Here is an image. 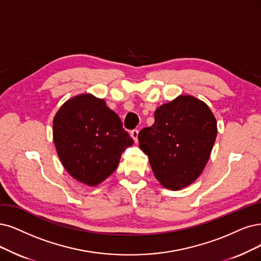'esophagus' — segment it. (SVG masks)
Masks as SVG:
<instances>
[{"mask_svg": "<svg viewBox=\"0 0 261 261\" xmlns=\"http://www.w3.org/2000/svg\"><path fill=\"white\" fill-rule=\"evenodd\" d=\"M130 134H131V137H132V139L134 140V142H138V137H139V130H132L131 132H130Z\"/></svg>", "mask_w": 261, "mask_h": 261, "instance_id": "esophagus-1", "label": "esophagus"}]
</instances>
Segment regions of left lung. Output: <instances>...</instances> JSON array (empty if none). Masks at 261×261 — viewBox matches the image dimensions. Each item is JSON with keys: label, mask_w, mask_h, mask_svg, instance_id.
I'll return each instance as SVG.
<instances>
[{"label": "left lung", "mask_w": 261, "mask_h": 261, "mask_svg": "<svg viewBox=\"0 0 261 261\" xmlns=\"http://www.w3.org/2000/svg\"><path fill=\"white\" fill-rule=\"evenodd\" d=\"M216 136V118L208 106L192 95H179L159 106L155 122L138 138L160 184L179 190L200 176Z\"/></svg>", "instance_id": "1"}]
</instances>
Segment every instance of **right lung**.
Returning a JSON list of instances; mask_svg holds the SVG:
<instances>
[{
    "mask_svg": "<svg viewBox=\"0 0 261 261\" xmlns=\"http://www.w3.org/2000/svg\"><path fill=\"white\" fill-rule=\"evenodd\" d=\"M57 153L69 174L96 186L117 169L123 150L133 144L118 115L90 93L67 100L53 122Z\"/></svg>",
    "mask_w": 261,
    "mask_h": 261,
    "instance_id": "obj_1",
    "label": "right lung"
}]
</instances>
